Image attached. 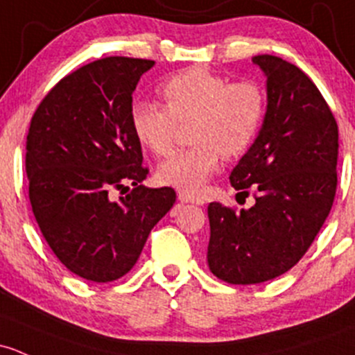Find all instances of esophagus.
Returning <instances> with one entry per match:
<instances>
[{"instance_id": "1", "label": "esophagus", "mask_w": 355, "mask_h": 355, "mask_svg": "<svg viewBox=\"0 0 355 355\" xmlns=\"http://www.w3.org/2000/svg\"><path fill=\"white\" fill-rule=\"evenodd\" d=\"M178 199H180V202H185V204H199V206H202L204 200L200 199V197L193 196V193L190 192H180L178 193Z\"/></svg>"}]
</instances>
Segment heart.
<instances>
[{
	"mask_svg": "<svg viewBox=\"0 0 355 355\" xmlns=\"http://www.w3.org/2000/svg\"><path fill=\"white\" fill-rule=\"evenodd\" d=\"M166 107L139 98L130 107L136 139L158 156L173 149L177 124L192 121L193 146L171 155L158 166L163 184L199 192L221 166L252 144L266 114V96L253 81L230 80L202 68L175 74L162 87Z\"/></svg>",
	"mask_w": 355,
	"mask_h": 355,
	"instance_id": "heart-1",
	"label": "heart"
}]
</instances>
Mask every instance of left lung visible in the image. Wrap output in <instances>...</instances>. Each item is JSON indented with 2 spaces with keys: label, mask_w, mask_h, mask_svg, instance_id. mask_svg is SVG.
Masks as SVG:
<instances>
[{
  "label": "left lung",
  "mask_w": 355,
  "mask_h": 355,
  "mask_svg": "<svg viewBox=\"0 0 355 355\" xmlns=\"http://www.w3.org/2000/svg\"><path fill=\"white\" fill-rule=\"evenodd\" d=\"M266 76L262 128L230 175L236 190L255 185V204L234 212L207 207V263L230 284H260L296 266L322 230L337 190L338 128L320 89L297 66L260 54Z\"/></svg>",
  "instance_id": "8db88e82"
}]
</instances>
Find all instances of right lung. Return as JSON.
<instances>
[{
	"label": "right lung",
	"instance_id": "obj_1",
	"mask_svg": "<svg viewBox=\"0 0 355 355\" xmlns=\"http://www.w3.org/2000/svg\"><path fill=\"white\" fill-rule=\"evenodd\" d=\"M153 66L122 55L89 62L62 78L30 122L25 168L33 216L62 266L87 281L128 274L177 200L173 189L141 185L148 170L130 107ZM128 183L135 189L115 200Z\"/></svg>",
	"mask_w": 355,
	"mask_h": 355
}]
</instances>
